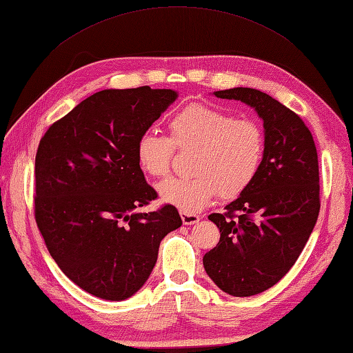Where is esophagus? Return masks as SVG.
Listing matches in <instances>:
<instances>
[{
    "mask_svg": "<svg viewBox=\"0 0 353 353\" xmlns=\"http://www.w3.org/2000/svg\"><path fill=\"white\" fill-rule=\"evenodd\" d=\"M181 219H183V224L184 225H193L199 222V214L196 213H189V212H181Z\"/></svg>",
    "mask_w": 353,
    "mask_h": 353,
    "instance_id": "1",
    "label": "esophagus"
}]
</instances>
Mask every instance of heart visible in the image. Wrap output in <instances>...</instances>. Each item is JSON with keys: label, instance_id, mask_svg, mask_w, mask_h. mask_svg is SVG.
Here are the masks:
<instances>
[{"label": "heart", "instance_id": "1", "mask_svg": "<svg viewBox=\"0 0 353 353\" xmlns=\"http://www.w3.org/2000/svg\"><path fill=\"white\" fill-rule=\"evenodd\" d=\"M170 139L145 131L137 140V163L145 174L161 178L170 172L175 148L190 157V178H172L158 185L164 203L196 213L218 196L234 199L254 183L263 164L267 139L250 117L190 103L169 120Z\"/></svg>", "mask_w": 353, "mask_h": 353}]
</instances>
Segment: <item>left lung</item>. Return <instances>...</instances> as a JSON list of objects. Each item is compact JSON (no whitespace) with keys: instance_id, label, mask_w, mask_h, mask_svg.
<instances>
[{"instance_id":"1","label":"left lung","mask_w":353,"mask_h":353,"mask_svg":"<svg viewBox=\"0 0 353 353\" xmlns=\"http://www.w3.org/2000/svg\"><path fill=\"white\" fill-rule=\"evenodd\" d=\"M241 100L263 120V164L254 183L208 219L219 242L205 253V272L234 297H250L274 286L296 263L320 212L317 148L305 121L267 92L253 88L214 91Z\"/></svg>"}]
</instances>
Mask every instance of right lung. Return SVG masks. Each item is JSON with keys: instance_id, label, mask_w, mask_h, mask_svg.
I'll use <instances>...</instances> for the list:
<instances>
[{"instance_id": "1", "label": "right lung", "mask_w": 353, "mask_h": 353, "mask_svg": "<svg viewBox=\"0 0 353 353\" xmlns=\"http://www.w3.org/2000/svg\"><path fill=\"white\" fill-rule=\"evenodd\" d=\"M174 90H103L42 137L34 160V219L71 282L126 300L146 283L160 242L183 224L174 205L139 213L158 195L137 163V140L176 100Z\"/></svg>"}]
</instances>
